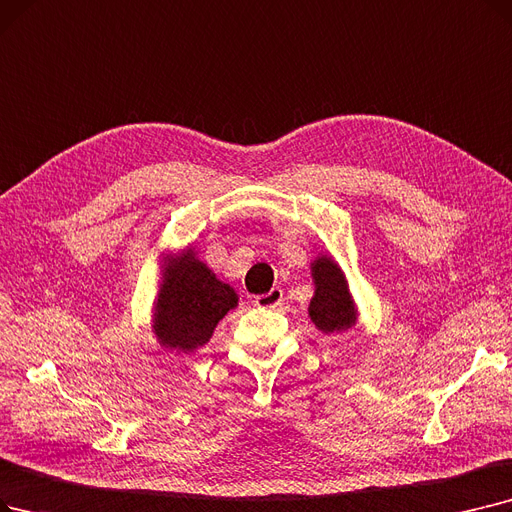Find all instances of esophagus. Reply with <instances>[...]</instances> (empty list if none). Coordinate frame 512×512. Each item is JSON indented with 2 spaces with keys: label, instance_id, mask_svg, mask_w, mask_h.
<instances>
[{
  "label": "esophagus",
  "instance_id": "1",
  "mask_svg": "<svg viewBox=\"0 0 512 512\" xmlns=\"http://www.w3.org/2000/svg\"><path fill=\"white\" fill-rule=\"evenodd\" d=\"M282 288L280 286H274L270 288V293L265 295H257L255 297V305L257 307H263V309H272V307H278L282 303Z\"/></svg>",
  "mask_w": 512,
  "mask_h": 512
}]
</instances>
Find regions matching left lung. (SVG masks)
Segmentation results:
<instances>
[{
    "mask_svg": "<svg viewBox=\"0 0 512 512\" xmlns=\"http://www.w3.org/2000/svg\"><path fill=\"white\" fill-rule=\"evenodd\" d=\"M311 276L316 282V295L309 303V318L324 335L341 332L355 324V307L349 295L347 280L339 265L320 257L311 265Z\"/></svg>",
    "mask_w": 512,
    "mask_h": 512,
    "instance_id": "8db88e82",
    "label": "left lung"
}]
</instances>
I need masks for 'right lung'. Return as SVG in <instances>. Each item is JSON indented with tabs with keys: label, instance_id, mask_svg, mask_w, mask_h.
<instances>
[{
	"label": "right lung",
	"instance_id": "obj_1",
	"mask_svg": "<svg viewBox=\"0 0 512 512\" xmlns=\"http://www.w3.org/2000/svg\"><path fill=\"white\" fill-rule=\"evenodd\" d=\"M236 303L234 288L217 280L207 265L188 251L167 272L154 332L171 349L194 351L211 339L217 322Z\"/></svg>",
	"mask_w": 512,
	"mask_h": 512
}]
</instances>
